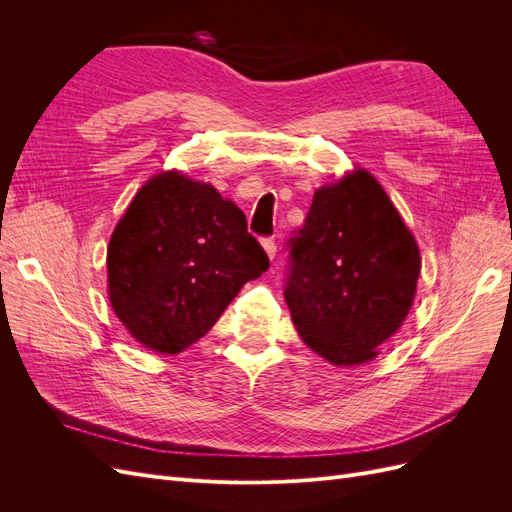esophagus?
<instances>
[{
	"label": "esophagus",
	"mask_w": 512,
	"mask_h": 512,
	"mask_svg": "<svg viewBox=\"0 0 512 512\" xmlns=\"http://www.w3.org/2000/svg\"><path fill=\"white\" fill-rule=\"evenodd\" d=\"M262 247H265V252L271 260L277 256V245H275L273 239H262Z\"/></svg>",
	"instance_id": "obj_1"
}]
</instances>
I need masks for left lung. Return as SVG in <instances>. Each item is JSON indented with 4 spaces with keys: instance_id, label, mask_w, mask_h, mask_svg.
<instances>
[{
    "instance_id": "obj_1",
    "label": "left lung",
    "mask_w": 512,
    "mask_h": 512,
    "mask_svg": "<svg viewBox=\"0 0 512 512\" xmlns=\"http://www.w3.org/2000/svg\"><path fill=\"white\" fill-rule=\"evenodd\" d=\"M290 256L284 299L303 342L337 367L374 361L421 273L412 230L380 181L354 166L318 188Z\"/></svg>"
}]
</instances>
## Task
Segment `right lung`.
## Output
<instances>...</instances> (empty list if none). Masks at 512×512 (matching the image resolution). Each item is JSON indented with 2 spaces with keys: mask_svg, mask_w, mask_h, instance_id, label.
<instances>
[{
  "mask_svg": "<svg viewBox=\"0 0 512 512\" xmlns=\"http://www.w3.org/2000/svg\"><path fill=\"white\" fill-rule=\"evenodd\" d=\"M269 269L243 211L211 183L162 170L136 192L106 250V290L138 344L179 354Z\"/></svg>",
  "mask_w": 512,
  "mask_h": 512,
  "instance_id": "right-lung-1",
  "label": "right lung"
}]
</instances>
